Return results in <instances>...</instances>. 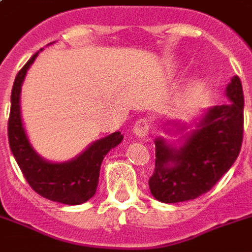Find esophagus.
<instances>
[{"instance_id":"34e87169","label":"esophagus","mask_w":252,"mask_h":252,"mask_svg":"<svg viewBox=\"0 0 252 252\" xmlns=\"http://www.w3.org/2000/svg\"><path fill=\"white\" fill-rule=\"evenodd\" d=\"M133 133L136 135L137 137H144L148 135V131H150V121L147 119H139V120L135 123V126L132 128Z\"/></svg>"}]
</instances>
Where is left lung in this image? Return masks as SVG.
I'll return each instance as SVG.
<instances>
[{"mask_svg":"<svg viewBox=\"0 0 252 252\" xmlns=\"http://www.w3.org/2000/svg\"><path fill=\"white\" fill-rule=\"evenodd\" d=\"M229 102L212 106L194 129L180 139V146L155 139V170L148 181L151 194L160 202L194 200L216 185L238 158L243 142L244 95L239 77L225 89ZM167 133L188 129L185 123L167 121Z\"/></svg>","mask_w":252,"mask_h":252,"instance_id":"8db88e82","label":"left lung"}]
</instances>
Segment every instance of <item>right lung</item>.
Wrapping results in <instances>:
<instances>
[{"label":"right lung","mask_w":252,"mask_h":252,"mask_svg":"<svg viewBox=\"0 0 252 252\" xmlns=\"http://www.w3.org/2000/svg\"><path fill=\"white\" fill-rule=\"evenodd\" d=\"M40 51L25 63L14 79L8 123L9 146L25 180L37 194L66 205H79L94 195L105 155L120 144L123 135L121 132H113L92 143L71 160L61 163L46 160L36 153L23 126L20 95L27 71Z\"/></svg>","instance_id":"add662e5"}]
</instances>
